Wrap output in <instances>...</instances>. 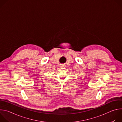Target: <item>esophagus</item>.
I'll list each match as a JSON object with an SVG mask.
<instances>
[{"mask_svg": "<svg viewBox=\"0 0 122 122\" xmlns=\"http://www.w3.org/2000/svg\"><path fill=\"white\" fill-rule=\"evenodd\" d=\"M62 68H65L66 67V65L65 64H63V65H62L61 66H60Z\"/></svg>", "mask_w": 122, "mask_h": 122, "instance_id": "1", "label": "esophagus"}]
</instances>
